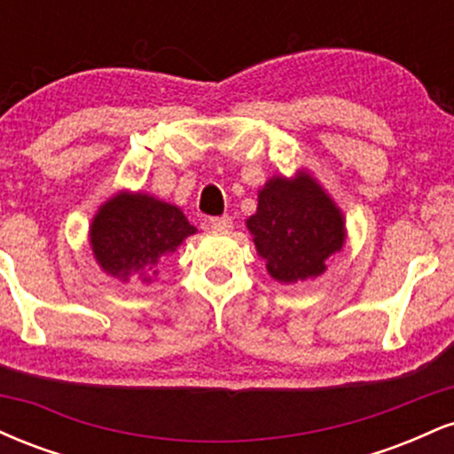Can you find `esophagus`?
Segmentation results:
<instances>
[{"label":"esophagus","mask_w":454,"mask_h":454,"mask_svg":"<svg viewBox=\"0 0 454 454\" xmlns=\"http://www.w3.org/2000/svg\"><path fill=\"white\" fill-rule=\"evenodd\" d=\"M209 226H211V231H215V232H226V231H231L232 220L228 215L209 217Z\"/></svg>","instance_id":"1"}]
</instances>
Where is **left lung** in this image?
<instances>
[{"instance_id": "8db88e82", "label": "left lung", "mask_w": 454, "mask_h": 454, "mask_svg": "<svg viewBox=\"0 0 454 454\" xmlns=\"http://www.w3.org/2000/svg\"><path fill=\"white\" fill-rule=\"evenodd\" d=\"M247 228L270 278L284 284L320 275L326 258L343 245L341 213L309 175L270 179Z\"/></svg>"}]
</instances>
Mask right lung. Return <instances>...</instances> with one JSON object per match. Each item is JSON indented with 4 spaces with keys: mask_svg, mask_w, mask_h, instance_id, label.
<instances>
[{
    "mask_svg": "<svg viewBox=\"0 0 454 454\" xmlns=\"http://www.w3.org/2000/svg\"><path fill=\"white\" fill-rule=\"evenodd\" d=\"M194 226L181 209L147 194H117L91 223L96 260L106 273L149 279L161 258L173 254Z\"/></svg>",
    "mask_w": 454,
    "mask_h": 454,
    "instance_id": "right-lung-1",
    "label": "right lung"
}]
</instances>
